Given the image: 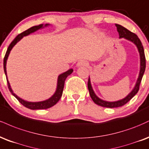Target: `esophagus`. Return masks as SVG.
<instances>
[{
	"mask_svg": "<svg viewBox=\"0 0 149 149\" xmlns=\"http://www.w3.org/2000/svg\"><path fill=\"white\" fill-rule=\"evenodd\" d=\"M77 65V67H87L88 65V63L86 61L81 60L79 61Z\"/></svg>",
	"mask_w": 149,
	"mask_h": 149,
	"instance_id": "obj_1",
	"label": "esophagus"
}]
</instances>
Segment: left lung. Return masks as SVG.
I'll return each instance as SVG.
<instances>
[{"instance_id": "8db88e82", "label": "left lung", "mask_w": 149, "mask_h": 149, "mask_svg": "<svg viewBox=\"0 0 149 149\" xmlns=\"http://www.w3.org/2000/svg\"><path fill=\"white\" fill-rule=\"evenodd\" d=\"M117 31L118 32L119 34L120 38H125V39L130 40V41L132 42L137 45L138 50H139V54H140V58H141V69H140V72H139V76L138 78L137 84H136L135 87L133 89L132 92L127 96L126 97L121 100L116 101V102H107V101H104L100 99L99 97H97L95 95V94L94 93L93 91L91 85V81L90 79L88 78V88L89 91V93H90V96L91 97L93 101L97 105H100L103 107H108V108H114V107H122L124 104H125L127 102L130 100L132 97H134L136 94L137 93L139 89V85L141 81V79L143 77V75H144L145 68H146V58H145V54H144V47L142 46V44H141L140 40L138 38L137 35L135 33L131 32V31L127 30L125 28H124L123 26L119 25V24H116Z\"/></svg>"}]
</instances>
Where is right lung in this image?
<instances>
[{"instance_id": "add662e5", "label": "right lung", "mask_w": 149, "mask_h": 149, "mask_svg": "<svg viewBox=\"0 0 149 149\" xmlns=\"http://www.w3.org/2000/svg\"><path fill=\"white\" fill-rule=\"evenodd\" d=\"M47 24H46L45 26H47ZM42 27V24H40L39 26H33V27L30 28L26 31H24L20 34H19L16 38H15V40L10 43V46L8 47V50H7L6 54H5L4 59H3V68H4V72H5V74L6 75V79H7V81H8V86L9 90L11 93L18 100V101L22 105H24L26 107L29 108V109H48V108L52 107L54 105H55L56 103L58 102V100H60V98L62 96L63 94V88H64V84H65V81L66 78L68 77V75H70L71 74L72 72H73L72 69L69 70L63 73V74H60L58 76V86H57V89H56V91L54 95L52 96L51 98H49V100H47L45 101H42V102H26V101L24 100L19 98L18 96H17L14 93L12 90L10 88V84H9V81L8 80V77H7V72H6V62H7V59H8V57L9 56V54H10V51L12 49L15 45L17 44V42H19L24 36H27V35H29L30 33L35 32V31H37V30L41 29Z\"/></svg>"}]
</instances>
